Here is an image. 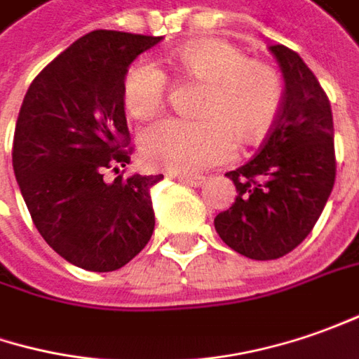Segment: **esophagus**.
<instances>
[{
  "mask_svg": "<svg viewBox=\"0 0 359 359\" xmlns=\"http://www.w3.org/2000/svg\"><path fill=\"white\" fill-rule=\"evenodd\" d=\"M180 182H184V184H191V187H201L204 182V177H196V175H182L179 177Z\"/></svg>",
  "mask_w": 359,
  "mask_h": 359,
  "instance_id": "esophagus-1",
  "label": "esophagus"
}]
</instances>
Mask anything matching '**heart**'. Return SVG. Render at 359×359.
Returning <instances> with one entry per match:
<instances>
[{"label": "heart", "mask_w": 359, "mask_h": 359, "mask_svg": "<svg viewBox=\"0 0 359 359\" xmlns=\"http://www.w3.org/2000/svg\"><path fill=\"white\" fill-rule=\"evenodd\" d=\"M172 67L206 83L201 118H163L141 133L142 161L153 168L196 172L232 156L238 133L256 141L270 129L282 103L278 71L246 59L222 39H196L170 53ZM167 75L151 61H135L123 77V103L130 117H155L165 103Z\"/></svg>", "instance_id": "heart-1"}]
</instances>
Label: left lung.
<instances>
[{
  "instance_id": "left-lung-1",
  "label": "left lung",
  "mask_w": 359,
  "mask_h": 359,
  "mask_svg": "<svg viewBox=\"0 0 359 359\" xmlns=\"http://www.w3.org/2000/svg\"><path fill=\"white\" fill-rule=\"evenodd\" d=\"M268 49L284 77L278 118L258 155L226 172L236 198L215 218L222 242L252 260L292 252L312 232L336 180L334 121L324 89L296 51Z\"/></svg>"
}]
</instances>
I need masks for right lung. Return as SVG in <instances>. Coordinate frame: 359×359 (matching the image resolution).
<instances>
[{
    "instance_id": "obj_1",
    "label": "right lung",
    "mask_w": 359,
    "mask_h": 359,
    "mask_svg": "<svg viewBox=\"0 0 359 359\" xmlns=\"http://www.w3.org/2000/svg\"><path fill=\"white\" fill-rule=\"evenodd\" d=\"M163 37L87 33L33 79L13 137V172L45 242L67 262L113 272L151 241L163 175L105 180L129 165L123 77Z\"/></svg>"
}]
</instances>
